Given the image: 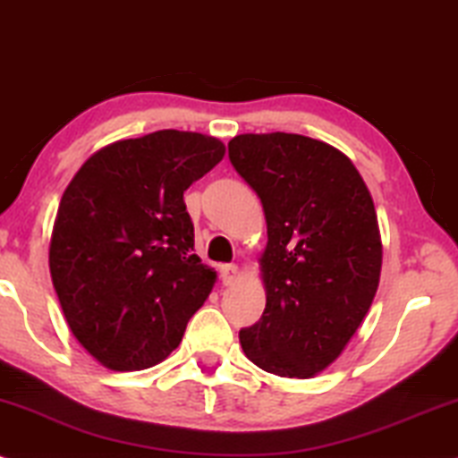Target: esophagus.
I'll list each match as a JSON object with an SVG mask.
<instances>
[{
    "mask_svg": "<svg viewBox=\"0 0 458 458\" xmlns=\"http://www.w3.org/2000/svg\"><path fill=\"white\" fill-rule=\"evenodd\" d=\"M219 277H222L224 285H233L236 277H239V267L236 264H222L219 267Z\"/></svg>",
    "mask_w": 458,
    "mask_h": 458,
    "instance_id": "obj_1",
    "label": "esophagus"
}]
</instances>
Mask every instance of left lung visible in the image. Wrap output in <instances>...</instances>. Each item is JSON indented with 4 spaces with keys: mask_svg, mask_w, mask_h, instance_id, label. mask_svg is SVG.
I'll return each mask as SVG.
<instances>
[{
    "mask_svg": "<svg viewBox=\"0 0 458 458\" xmlns=\"http://www.w3.org/2000/svg\"><path fill=\"white\" fill-rule=\"evenodd\" d=\"M236 173L260 198L267 307L239 339L253 365L307 379L344 352L365 319L382 268L376 207L354 164L301 134H241Z\"/></svg>",
    "mask_w": 458,
    "mask_h": 458,
    "instance_id": "obj_1",
    "label": "left lung"
}]
</instances>
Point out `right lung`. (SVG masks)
Returning a JSON list of instances; mask_svg holds the SVG:
<instances>
[{
  "mask_svg": "<svg viewBox=\"0 0 458 458\" xmlns=\"http://www.w3.org/2000/svg\"><path fill=\"white\" fill-rule=\"evenodd\" d=\"M224 153L213 136L159 130L98 151L65 187L48 267L70 330L102 365L162 362L213 290L183 191Z\"/></svg>",
  "mask_w": 458,
  "mask_h": 458,
  "instance_id": "1",
  "label": "right lung"
}]
</instances>
